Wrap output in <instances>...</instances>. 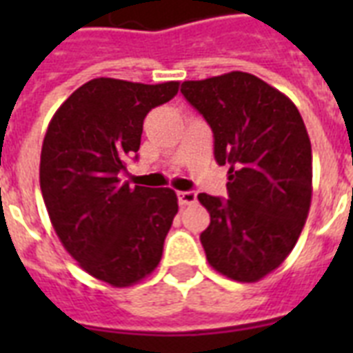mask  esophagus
<instances>
[{"instance_id": "obj_1", "label": "esophagus", "mask_w": 353, "mask_h": 353, "mask_svg": "<svg viewBox=\"0 0 353 353\" xmlns=\"http://www.w3.org/2000/svg\"><path fill=\"white\" fill-rule=\"evenodd\" d=\"M177 199H179L181 207H187V205H194L198 201V194L192 190H183V192H177Z\"/></svg>"}]
</instances>
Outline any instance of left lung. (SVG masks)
I'll return each instance as SVG.
<instances>
[{
    "label": "left lung",
    "instance_id": "1",
    "mask_svg": "<svg viewBox=\"0 0 353 353\" xmlns=\"http://www.w3.org/2000/svg\"><path fill=\"white\" fill-rule=\"evenodd\" d=\"M181 93L209 122L229 199L199 194V240L218 273L258 282L293 251L312 205V143L293 102L243 71L187 80Z\"/></svg>",
    "mask_w": 353,
    "mask_h": 353
}]
</instances>
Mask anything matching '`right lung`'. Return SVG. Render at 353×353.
Listing matches in <instances>:
<instances>
[{
	"instance_id": "right-lung-1",
	"label": "right lung",
	"mask_w": 353,
	"mask_h": 353,
	"mask_svg": "<svg viewBox=\"0 0 353 353\" xmlns=\"http://www.w3.org/2000/svg\"><path fill=\"white\" fill-rule=\"evenodd\" d=\"M177 90L179 82L90 80L58 108L41 144L40 188L54 232L85 273L113 288L159 265L177 214L172 188L121 181L144 117Z\"/></svg>"
}]
</instances>
